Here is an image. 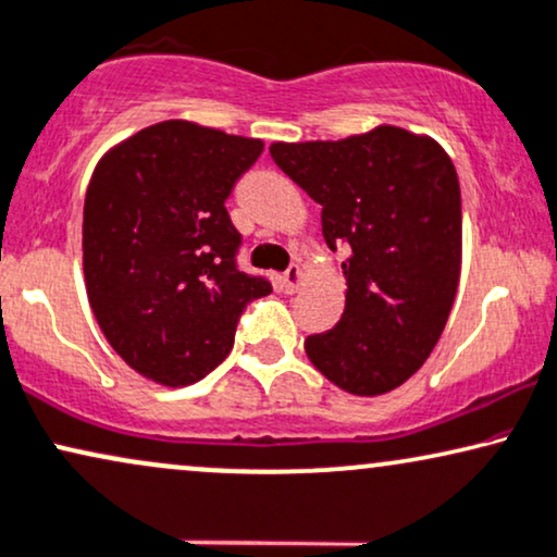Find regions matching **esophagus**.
<instances>
[{"instance_id": "obj_1", "label": "esophagus", "mask_w": 557, "mask_h": 557, "mask_svg": "<svg viewBox=\"0 0 557 557\" xmlns=\"http://www.w3.org/2000/svg\"><path fill=\"white\" fill-rule=\"evenodd\" d=\"M280 283H283V290L285 293H298L302 283H306V274H302V270L298 264H290L287 267V272L280 277Z\"/></svg>"}]
</instances>
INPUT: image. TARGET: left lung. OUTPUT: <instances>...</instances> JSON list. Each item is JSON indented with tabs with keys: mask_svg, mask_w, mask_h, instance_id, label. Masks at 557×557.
I'll return each mask as SVG.
<instances>
[{
	"mask_svg": "<svg viewBox=\"0 0 557 557\" xmlns=\"http://www.w3.org/2000/svg\"><path fill=\"white\" fill-rule=\"evenodd\" d=\"M283 172L321 206L331 249L349 246L339 323L306 339L323 377L383 396L417 372L445 331L462 264L460 185L432 136L375 125L339 140H274Z\"/></svg>",
	"mask_w": 557,
	"mask_h": 557,
	"instance_id": "1",
	"label": "left lung"
}]
</instances>
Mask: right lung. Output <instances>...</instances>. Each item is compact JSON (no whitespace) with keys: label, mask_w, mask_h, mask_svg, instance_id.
Segmentation results:
<instances>
[{"label":"right lung","mask_w":557,"mask_h":557,"mask_svg":"<svg viewBox=\"0 0 557 557\" xmlns=\"http://www.w3.org/2000/svg\"><path fill=\"white\" fill-rule=\"evenodd\" d=\"M264 140L161 121L110 146L84 197L82 264L104 339L169 388L206 377L234 347L238 313L270 295L238 270L226 197Z\"/></svg>","instance_id":"1"}]
</instances>
